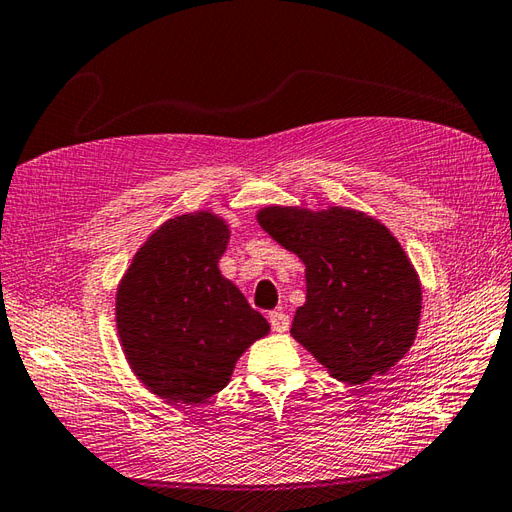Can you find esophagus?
<instances>
[{
  "label": "esophagus",
  "mask_w": 512,
  "mask_h": 512,
  "mask_svg": "<svg viewBox=\"0 0 512 512\" xmlns=\"http://www.w3.org/2000/svg\"><path fill=\"white\" fill-rule=\"evenodd\" d=\"M270 327L275 329V331H279V334H283V331H288V327H290V318H288V314H283V312H270Z\"/></svg>",
  "instance_id": "esophagus-1"
}]
</instances>
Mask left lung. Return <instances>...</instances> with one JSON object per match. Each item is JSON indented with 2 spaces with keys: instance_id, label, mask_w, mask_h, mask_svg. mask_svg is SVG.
<instances>
[{
  "instance_id": "1",
  "label": "left lung",
  "mask_w": 512,
  "mask_h": 512,
  "mask_svg": "<svg viewBox=\"0 0 512 512\" xmlns=\"http://www.w3.org/2000/svg\"><path fill=\"white\" fill-rule=\"evenodd\" d=\"M257 220L305 264L290 334L340 382L364 384L412 347L421 285L392 233L360 211L266 207Z\"/></svg>"
}]
</instances>
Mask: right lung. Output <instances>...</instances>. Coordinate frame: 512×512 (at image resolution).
Here are the masks:
<instances>
[{
	"instance_id": "obj_1",
	"label": "right lung",
	"mask_w": 512,
	"mask_h": 512,
	"mask_svg": "<svg viewBox=\"0 0 512 512\" xmlns=\"http://www.w3.org/2000/svg\"><path fill=\"white\" fill-rule=\"evenodd\" d=\"M227 242L229 227L207 211L174 218L139 248L117 290L126 360L170 403L189 406L216 395L237 358L270 329L220 275Z\"/></svg>"
}]
</instances>
